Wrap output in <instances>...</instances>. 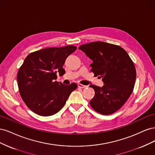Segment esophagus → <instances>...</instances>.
Returning <instances> with one entry per match:
<instances>
[{
  "label": "esophagus",
  "instance_id": "esophagus-1",
  "mask_svg": "<svg viewBox=\"0 0 155 155\" xmlns=\"http://www.w3.org/2000/svg\"><path fill=\"white\" fill-rule=\"evenodd\" d=\"M78 87L81 88H85L87 87L86 85H82V84H80V83H78Z\"/></svg>",
  "mask_w": 155,
  "mask_h": 155
}]
</instances>
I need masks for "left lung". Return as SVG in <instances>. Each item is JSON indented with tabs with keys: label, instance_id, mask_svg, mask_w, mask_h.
Masks as SVG:
<instances>
[{
	"label": "left lung",
	"instance_id": "obj_1",
	"mask_svg": "<svg viewBox=\"0 0 155 155\" xmlns=\"http://www.w3.org/2000/svg\"><path fill=\"white\" fill-rule=\"evenodd\" d=\"M79 49L92 61L91 71L102 78V87L90 85L95 95L90 101L94 110L108 115L124 105L132 93L137 77L135 67L120 46L101 41L82 45Z\"/></svg>",
	"mask_w": 155,
	"mask_h": 155
}]
</instances>
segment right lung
Masks as SVG:
<instances>
[{
    "label": "right lung",
    "instance_id": "add662e5",
    "mask_svg": "<svg viewBox=\"0 0 155 155\" xmlns=\"http://www.w3.org/2000/svg\"><path fill=\"white\" fill-rule=\"evenodd\" d=\"M76 49L73 45L47 48L25 58L17 74L18 87L25 104L37 114L48 116L57 113L76 89V83L67 85L55 81L57 72L59 76L65 73V61Z\"/></svg>",
    "mask_w": 155,
    "mask_h": 155
}]
</instances>
